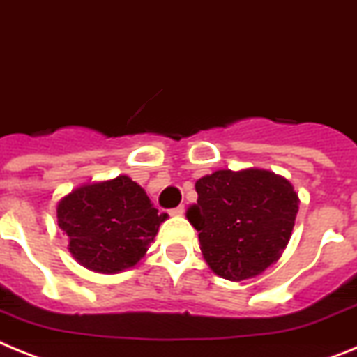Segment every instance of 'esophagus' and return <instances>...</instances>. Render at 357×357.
<instances>
[{"label":"esophagus","instance_id":"esophagus-1","mask_svg":"<svg viewBox=\"0 0 357 357\" xmlns=\"http://www.w3.org/2000/svg\"><path fill=\"white\" fill-rule=\"evenodd\" d=\"M183 212H185V206L179 205V206H176V208H172V211H170V215H181Z\"/></svg>","mask_w":357,"mask_h":357}]
</instances>
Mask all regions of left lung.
Wrapping results in <instances>:
<instances>
[{"label":"left lung","mask_w":357,"mask_h":357,"mask_svg":"<svg viewBox=\"0 0 357 357\" xmlns=\"http://www.w3.org/2000/svg\"><path fill=\"white\" fill-rule=\"evenodd\" d=\"M196 192L187 220L214 274L250 280L280 259L299 208L289 179L263 169L215 170L197 179Z\"/></svg>","instance_id":"1"}]
</instances>
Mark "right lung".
Wrapping results in <instances>:
<instances>
[{
  "instance_id": "add662e5",
  "label": "right lung",
  "mask_w": 357,
  "mask_h": 357,
  "mask_svg": "<svg viewBox=\"0 0 357 357\" xmlns=\"http://www.w3.org/2000/svg\"><path fill=\"white\" fill-rule=\"evenodd\" d=\"M165 220L128 176L82 185L58 203V225L72 257L100 274L136 266Z\"/></svg>"
}]
</instances>
